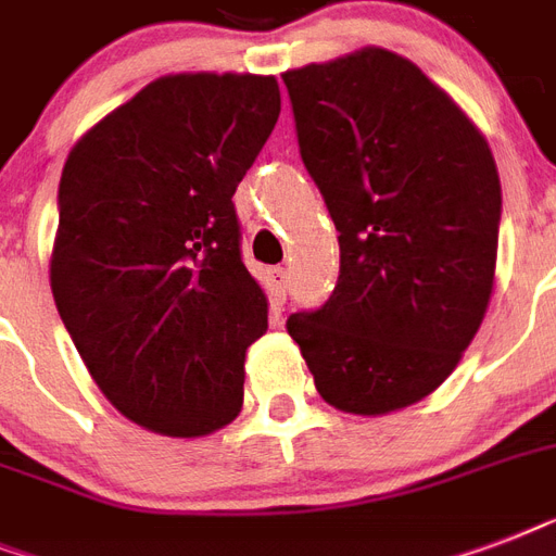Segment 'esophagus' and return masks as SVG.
Returning a JSON list of instances; mask_svg holds the SVG:
<instances>
[{"mask_svg":"<svg viewBox=\"0 0 556 556\" xmlns=\"http://www.w3.org/2000/svg\"><path fill=\"white\" fill-rule=\"evenodd\" d=\"M268 279H270V288H274V296H277V303H282V300H286V291H288V270L270 268Z\"/></svg>","mask_w":556,"mask_h":556,"instance_id":"esophagus-1","label":"esophagus"}]
</instances>
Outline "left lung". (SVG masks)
I'll return each instance as SVG.
<instances>
[{"instance_id":"1","label":"left lung","mask_w":556,"mask_h":556,"mask_svg":"<svg viewBox=\"0 0 556 556\" xmlns=\"http://www.w3.org/2000/svg\"><path fill=\"white\" fill-rule=\"evenodd\" d=\"M340 242L329 303L288 317L326 404L387 415L462 361L491 305L502 185L479 126L406 56L366 46L282 74Z\"/></svg>"}]
</instances>
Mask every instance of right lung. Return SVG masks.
Returning a JSON list of instances; mask_svg holds the SVG:
<instances>
[{
    "label": "right lung",
    "mask_w": 556,
    "mask_h": 556,
    "mask_svg": "<svg viewBox=\"0 0 556 556\" xmlns=\"http://www.w3.org/2000/svg\"><path fill=\"white\" fill-rule=\"evenodd\" d=\"M277 117L270 74H167L65 159L51 294L100 392L143 430L199 439L242 413L268 296L233 192Z\"/></svg>",
    "instance_id": "1"
}]
</instances>
